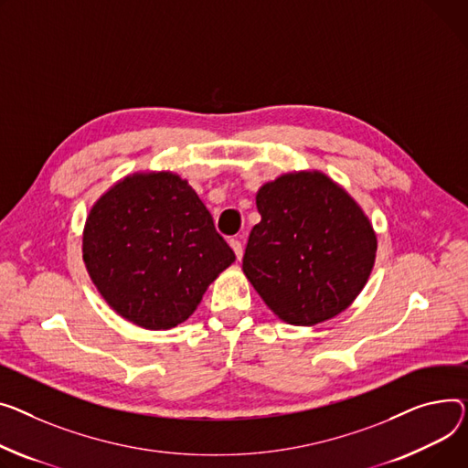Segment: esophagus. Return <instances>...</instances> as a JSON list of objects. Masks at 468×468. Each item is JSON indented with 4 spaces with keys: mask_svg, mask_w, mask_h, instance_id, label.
I'll return each instance as SVG.
<instances>
[{
    "mask_svg": "<svg viewBox=\"0 0 468 468\" xmlns=\"http://www.w3.org/2000/svg\"><path fill=\"white\" fill-rule=\"evenodd\" d=\"M229 246L233 248V252H235V256H237V260H240V258H242V254H244V250H242V242H240L239 239H231V240H229Z\"/></svg>",
    "mask_w": 468,
    "mask_h": 468,
    "instance_id": "esophagus-1",
    "label": "esophagus"
}]
</instances>
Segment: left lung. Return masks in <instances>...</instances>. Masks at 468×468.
I'll use <instances>...</instances> for the list:
<instances>
[{
    "mask_svg": "<svg viewBox=\"0 0 468 468\" xmlns=\"http://www.w3.org/2000/svg\"><path fill=\"white\" fill-rule=\"evenodd\" d=\"M261 222L242 271L272 313L310 327L356 301L375 267L378 239L359 203L325 173L293 171L256 194Z\"/></svg>",
    "mask_w": 468,
    "mask_h": 468,
    "instance_id": "1",
    "label": "left lung"
}]
</instances>
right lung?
Instances as JSON below:
<instances>
[{"mask_svg":"<svg viewBox=\"0 0 468 468\" xmlns=\"http://www.w3.org/2000/svg\"><path fill=\"white\" fill-rule=\"evenodd\" d=\"M82 260L118 316L167 331L196 313L235 254L188 180L173 171H137L91 205Z\"/></svg>","mask_w":468,"mask_h":468,"instance_id":"right-lung-1","label":"right lung"}]
</instances>
